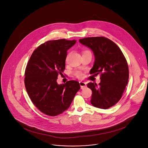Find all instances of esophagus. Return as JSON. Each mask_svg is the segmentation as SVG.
<instances>
[{
	"instance_id": "34e87169",
	"label": "esophagus",
	"mask_w": 148,
	"mask_h": 148,
	"mask_svg": "<svg viewBox=\"0 0 148 148\" xmlns=\"http://www.w3.org/2000/svg\"><path fill=\"white\" fill-rule=\"evenodd\" d=\"M79 84L81 87V89H83L84 88H85L86 87H87L86 83L85 82H79Z\"/></svg>"
}]
</instances>
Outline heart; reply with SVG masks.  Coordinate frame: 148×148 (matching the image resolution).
Masks as SVG:
<instances>
[{
	"instance_id": "b5f03b06",
	"label": "heart",
	"mask_w": 148,
	"mask_h": 148,
	"mask_svg": "<svg viewBox=\"0 0 148 148\" xmlns=\"http://www.w3.org/2000/svg\"><path fill=\"white\" fill-rule=\"evenodd\" d=\"M67 58H68V57H67ZM74 75H75L77 77H78V78H81V77H82V76H83L82 73L80 71H76L74 73Z\"/></svg>"
}]
</instances>
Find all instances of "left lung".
<instances>
[{
	"instance_id": "left-lung-1",
	"label": "left lung",
	"mask_w": 148,
	"mask_h": 148,
	"mask_svg": "<svg viewBox=\"0 0 148 148\" xmlns=\"http://www.w3.org/2000/svg\"><path fill=\"white\" fill-rule=\"evenodd\" d=\"M79 42L90 49L95 61L90 74H101V82L97 85L89 83L92 91L90 102L97 108L107 109L121 98L129 77L127 61L119 46L104 37H87Z\"/></svg>"
}]
</instances>
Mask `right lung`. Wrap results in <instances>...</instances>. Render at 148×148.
<instances>
[{"instance_id": "1", "label": "right lung", "mask_w": 148, "mask_h": 148, "mask_svg": "<svg viewBox=\"0 0 148 148\" xmlns=\"http://www.w3.org/2000/svg\"><path fill=\"white\" fill-rule=\"evenodd\" d=\"M77 41H49L32 53L25 70V84L31 101L42 113L55 116L66 110L80 89L79 82L58 84L59 74L65 69L67 51Z\"/></svg>"}]
</instances>
